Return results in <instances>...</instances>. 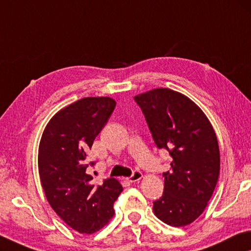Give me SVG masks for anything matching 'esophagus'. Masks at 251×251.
I'll return each mask as SVG.
<instances>
[{
  "label": "esophagus",
  "mask_w": 251,
  "mask_h": 251,
  "mask_svg": "<svg viewBox=\"0 0 251 251\" xmlns=\"http://www.w3.org/2000/svg\"><path fill=\"white\" fill-rule=\"evenodd\" d=\"M141 178H142V173L140 171H134L133 174L130 177H128L126 180H129L130 183H134V182H138V180H140Z\"/></svg>",
  "instance_id": "obj_1"
}]
</instances>
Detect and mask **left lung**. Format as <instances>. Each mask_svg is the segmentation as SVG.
I'll list each match as a JSON object with an SVG mask.
<instances>
[{
	"mask_svg": "<svg viewBox=\"0 0 251 251\" xmlns=\"http://www.w3.org/2000/svg\"><path fill=\"white\" fill-rule=\"evenodd\" d=\"M134 101L157 147L173 158L153 212L169 226L190 225L203 213L218 183L220 150L213 126L194 102L169 88L139 94Z\"/></svg>",
	"mask_w": 251,
	"mask_h": 251,
	"instance_id": "obj_1",
	"label": "left lung"
}]
</instances>
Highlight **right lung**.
Wrapping results in <instances>:
<instances>
[{"label":"right lung","instance_id":"right-lung-1","mask_svg":"<svg viewBox=\"0 0 251 251\" xmlns=\"http://www.w3.org/2000/svg\"><path fill=\"white\" fill-rule=\"evenodd\" d=\"M111 98H84L57 112L42 133L38 168L50 206L79 233H94L113 217L122 192L115 178L95 185L87 168V152L112 114Z\"/></svg>","mask_w":251,"mask_h":251}]
</instances>
